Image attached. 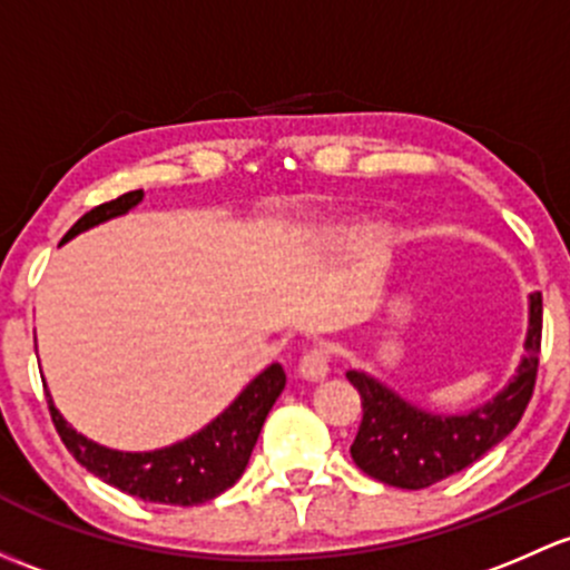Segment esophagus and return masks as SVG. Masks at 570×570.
<instances>
[{
	"label": "esophagus",
	"mask_w": 570,
	"mask_h": 570,
	"mask_svg": "<svg viewBox=\"0 0 570 570\" xmlns=\"http://www.w3.org/2000/svg\"><path fill=\"white\" fill-rule=\"evenodd\" d=\"M297 374L305 382H322L327 374H331V352L327 346H314L301 357V365H297Z\"/></svg>",
	"instance_id": "34e87169"
}]
</instances>
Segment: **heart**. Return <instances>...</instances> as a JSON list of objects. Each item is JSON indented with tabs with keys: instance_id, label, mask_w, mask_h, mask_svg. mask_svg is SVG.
<instances>
[{
	"instance_id": "1",
	"label": "heart",
	"mask_w": 570,
	"mask_h": 570,
	"mask_svg": "<svg viewBox=\"0 0 570 570\" xmlns=\"http://www.w3.org/2000/svg\"><path fill=\"white\" fill-rule=\"evenodd\" d=\"M368 229H374V226H368ZM368 229H365V226H357V229H341L333 235V243L341 245V248H350V245H355L357 239L365 237Z\"/></svg>"
}]
</instances>
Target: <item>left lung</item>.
I'll return each mask as SVG.
<instances>
[{
	"mask_svg": "<svg viewBox=\"0 0 570 570\" xmlns=\"http://www.w3.org/2000/svg\"><path fill=\"white\" fill-rule=\"evenodd\" d=\"M543 301L530 295L524 355L517 374L494 399L461 415L423 410L365 371H346L363 401V421L350 453L374 481L399 489H426L475 464L522 421L532 399L541 355Z\"/></svg>",
	"mask_w": 570,
	"mask_h": 570,
	"instance_id": "8db88e82",
	"label": "left lung"
}]
</instances>
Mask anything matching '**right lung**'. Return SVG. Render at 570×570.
Returning a JSON list of instances; mask_svg holds the SVG:
<instances>
[{"mask_svg": "<svg viewBox=\"0 0 570 570\" xmlns=\"http://www.w3.org/2000/svg\"><path fill=\"white\" fill-rule=\"evenodd\" d=\"M144 199V190H130L119 199L89 209L81 215L62 243L73 239L92 226L119 218L130 213ZM286 385V374L278 363L267 365L254 382L243 387V393L220 412L205 429L185 436L175 445L158 448V451H114V448L98 445L79 434L53 406L51 393L48 410L51 421L62 436L65 448L73 453L81 466H87L95 478L106 481L109 487L139 497L144 502H160V505H199V502L215 500L239 481L248 466L250 451H254L259 431L265 426L267 412L273 410L275 399Z\"/></svg>", "mask_w": 570, "mask_h": 570, "instance_id": "add662e5", "label": "right lung"}]
</instances>
